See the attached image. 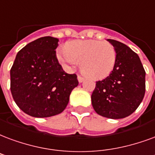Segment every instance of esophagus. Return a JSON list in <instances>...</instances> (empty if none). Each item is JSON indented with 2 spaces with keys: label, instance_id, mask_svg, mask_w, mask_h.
<instances>
[{
  "label": "esophagus",
  "instance_id": "34e87169",
  "mask_svg": "<svg viewBox=\"0 0 155 155\" xmlns=\"http://www.w3.org/2000/svg\"><path fill=\"white\" fill-rule=\"evenodd\" d=\"M78 81H79V82H80V83H82V82L84 81V78L82 77L81 75H78Z\"/></svg>",
  "mask_w": 155,
  "mask_h": 155
}]
</instances>
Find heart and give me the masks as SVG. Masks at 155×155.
<instances>
[{"mask_svg": "<svg viewBox=\"0 0 155 155\" xmlns=\"http://www.w3.org/2000/svg\"><path fill=\"white\" fill-rule=\"evenodd\" d=\"M58 61L69 70L81 62V71L93 80L107 77L117 61V51L107 42L97 40H76L68 42L66 48L57 50Z\"/></svg>", "mask_w": 155, "mask_h": 155, "instance_id": "obj_1", "label": "heart"}]
</instances>
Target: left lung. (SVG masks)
I'll use <instances>...</instances> for the list:
<instances>
[{
    "instance_id": "obj_1",
    "label": "left lung",
    "mask_w": 155,
    "mask_h": 155,
    "mask_svg": "<svg viewBox=\"0 0 155 155\" xmlns=\"http://www.w3.org/2000/svg\"><path fill=\"white\" fill-rule=\"evenodd\" d=\"M107 41L117 51V61L110 74L96 82L91 95L98 115L111 119L124 118L140 104L145 93V71L140 57L126 44Z\"/></svg>"
}]
</instances>
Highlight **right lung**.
Here are the masks:
<instances>
[{"label": "right lung", "mask_w": 155, "mask_h": 155, "mask_svg": "<svg viewBox=\"0 0 155 155\" xmlns=\"http://www.w3.org/2000/svg\"><path fill=\"white\" fill-rule=\"evenodd\" d=\"M59 40L42 37L17 53L10 69V91L24 113L49 117L62 113L77 86V75L63 71L56 55Z\"/></svg>", "instance_id": "add662e5"}]
</instances>
